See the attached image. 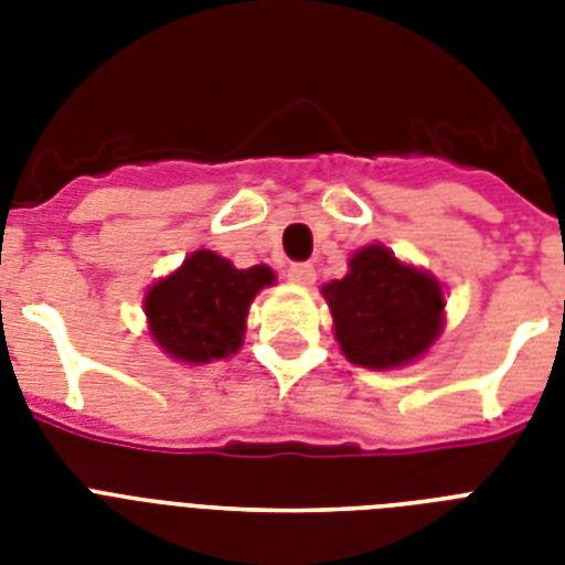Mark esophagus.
Instances as JSON below:
<instances>
[{
	"label": "esophagus",
	"instance_id": "34e87169",
	"mask_svg": "<svg viewBox=\"0 0 565 565\" xmlns=\"http://www.w3.org/2000/svg\"><path fill=\"white\" fill-rule=\"evenodd\" d=\"M287 278L292 284H313L317 281V269L310 264H290L287 266Z\"/></svg>",
	"mask_w": 565,
	"mask_h": 565
}]
</instances>
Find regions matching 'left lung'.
<instances>
[{"label":"left lung","mask_w":565,"mask_h":565,"mask_svg":"<svg viewBox=\"0 0 565 565\" xmlns=\"http://www.w3.org/2000/svg\"><path fill=\"white\" fill-rule=\"evenodd\" d=\"M343 354L366 370H395L443 334L446 296L430 273L402 264L384 246L354 252L349 273L322 287Z\"/></svg>","instance_id":"left-lung-1"}]
</instances>
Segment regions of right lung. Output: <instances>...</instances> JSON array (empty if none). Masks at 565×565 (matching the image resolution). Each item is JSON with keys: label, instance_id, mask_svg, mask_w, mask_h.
Wrapping results in <instances>:
<instances>
[{"label": "right lung", "instance_id": "1", "mask_svg": "<svg viewBox=\"0 0 565 565\" xmlns=\"http://www.w3.org/2000/svg\"><path fill=\"white\" fill-rule=\"evenodd\" d=\"M269 284V266L237 269L211 248H199L146 292L149 334L172 361H225L243 345L248 305Z\"/></svg>", "mask_w": 565, "mask_h": 565}]
</instances>
